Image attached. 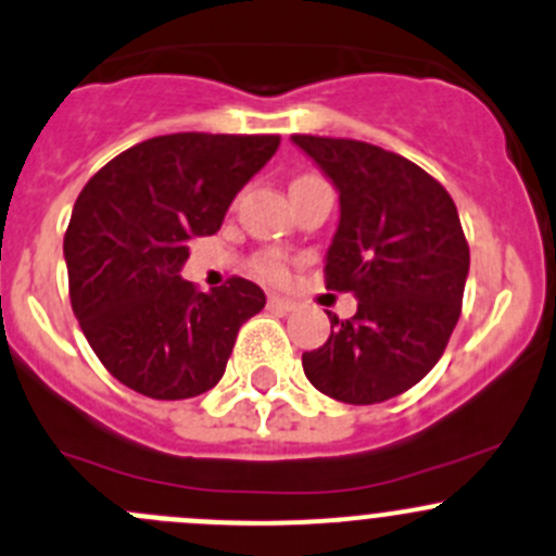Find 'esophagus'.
I'll list each match as a JSON object with an SVG mask.
<instances>
[{"label":"esophagus","mask_w":556,"mask_h":556,"mask_svg":"<svg viewBox=\"0 0 556 556\" xmlns=\"http://www.w3.org/2000/svg\"><path fill=\"white\" fill-rule=\"evenodd\" d=\"M268 306H271V309H277V312H290V309H295V301L285 299V295L271 293V295H268Z\"/></svg>","instance_id":"esophagus-1"}]
</instances>
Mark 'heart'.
<instances>
[{
  "label": "heart",
  "instance_id": "b5f03b06",
  "mask_svg": "<svg viewBox=\"0 0 556 556\" xmlns=\"http://www.w3.org/2000/svg\"><path fill=\"white\" fill-rule=\"evenodd\" d=\"M257 277L268 279V282H285L290 277V261L285 252L279 250H266L252 261Z\"/></svg>",
  "mask_w": 556,
  "mask_h": 556
}]
</instances>
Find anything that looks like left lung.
I'll return each mask as SVG.
<instances>
[{
	"label": "left lung",
	"mask_w": 556,
	"mask_h": 556,
	"mask_svg": "<svg viewBox=\"0 0 556 556\" xmlns=\"http://www.w3.org/2000/svg\"><path fill=\"white\" fill-rule=\"evenodd\" d=\"M339 192L326 288L358 299L350 320L301 355L326 396L377 404L424 380L462 315L470 247L454 198L399 154L350 138L293 135Z\"/></svg>",
	"instance_id": "left-lung-1"
}]
</instances>
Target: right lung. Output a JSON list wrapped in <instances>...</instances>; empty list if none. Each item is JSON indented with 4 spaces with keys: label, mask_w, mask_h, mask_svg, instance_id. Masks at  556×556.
Listing matches in <instances>:
<instances>
[{
    "label": "right lung",
    "mask_w": 556,
    "mask_h": 556,
    "mask_svg": "<svg viewBox=\"0 0 556 556\" xmlns=\"http://www.w3.org/2000/svg\"><path fill=\"white\" fill-rule=\"evenodd\" d=\"M279 135L176 132L97 170L64 233L70 301L108 371L152 399H190L225 375L241 323L266 306L230 277L201 293L179 277L192 236H212Z\"/></svg>",
    "instance_id": "right-lung-1"
}]
</instances>
